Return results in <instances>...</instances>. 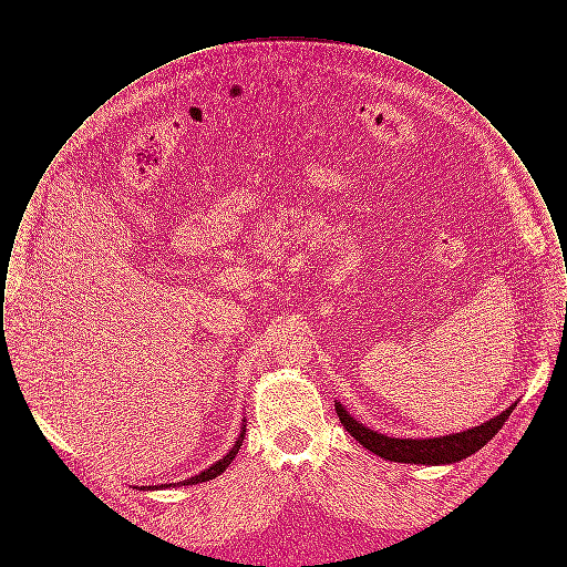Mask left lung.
<instances>
[{
    "instance_id": "obj_1",
    "label": "left lung",
    "mask_w": 567,
    "mask_h": 567,
    "mask_svg": "<svg viewBox=\"0 0 567 567\" xmlns=\"http://www.w3.org/2000/svg\"><path fill=\"white\" fill-rule=\"evenodd\" d=\"M511 405L502 414L488 419L483 425L465 430V432L449 433L440 437H389L384 433L368 430L363 423L352 419L347 408L336 400V412L344 425V430L368 451L378 457L395 463H423V465H449L474 455L486 442L499 432L514 410Z\"/></svg>"
}]
</instances>
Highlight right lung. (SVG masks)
Segmentation results:
<instances>
[{
	"label": "right lung",
	"instance_id": "right-lung-1",
	"mask_svg": "<svg viewBox=\"0 0 567 567\" xmlns=\"http://www.w3.org/2000/svg\"><path fill=\"white\" fill-rule=\"evenodd\" d=\"M243 432H240V435L236 437V442H234V446L229 449V453L225 455L223 458H218V461H215L208 470H204V472H199V474H195V476H190V478H187V481H181V483H165V485H148V486H134V488H137V491H159V488H169V486H189V485H197V483H206V481H213V478H216L218 474H223L227 467H229V463L236 458V455H238V451H240V446H243L244 442V432H246V419H243V427H240Z\"/></svg>",
	"mask_w": 567,
	"mask_h": 567
}]
</instances>
